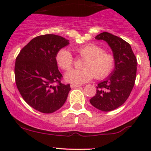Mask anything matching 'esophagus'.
Returning a JSON list of instances; mask_svg holds the SVG:
<instances>
[{
	"mask_svg": "<svg viewBox=\"0 0 151 151\" xmlns=\"http://www.w3.org/2000/svg\"><path fill=\"white\" fill-rule=\"evenodd\" d=\"M70 86H71V88H77V87H80L81 85H77V84H71V85H70Z\"/></svg>",
	"mask_w": 151,
	"mask_h": 151,
	"instance_id": "esophagus-1",
	"label": "esophagus"
}]
</instances>
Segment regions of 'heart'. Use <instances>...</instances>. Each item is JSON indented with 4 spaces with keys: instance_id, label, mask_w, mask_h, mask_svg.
Listing matches in <instances>:
<instances>
[{
    "instance_id": "obj_1",
    "label": "heart",
    "mask_w": 151,
    "mask_h": 151,
    "mask_svg": "<svg viewBox=\"0 0 151 151\" xmlns=\"http://www.w3.org/2000/svg\"><path fill=\"white\" fill-rule=\"evenodd\" d=\"M79 55L84 58L83 69H73L66 73L65 79L74 84H83L92 80L107 77L115 67V58L110 53L105 52L101 47L95 44H88L76 48ZM58 66L64 71H68L74 63V58L66 48L60 49L55 56Z\"/></svg>"
}]
</instances>
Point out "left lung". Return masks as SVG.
<instances>
[{
    "instance_id": "obj_1",
    "label": "left lung",
    "mask_w": 151,
    "mask_h": 151,
    "mask_svg": "<svg viewBox=\"0 0 151 151\" xmlns=\"http://www.w3.org/2000/svg\"><path fill=\"white\" fill-rule=\"evenodd\" d=\"M104 40L111 47L115 58V67L110 75L98 84L96 93L91 104L104 112L114 110L127 100L134 85L137 58L131 45L118 36L103 32L95 37Z\"/></svg>"
}]
</instances>
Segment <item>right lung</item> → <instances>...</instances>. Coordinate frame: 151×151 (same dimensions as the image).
I'll use <instances>...</instances> for the list:
<instances>
[{
  "mask_svg": "<svg viewBox=\"0 0 151 151\" xmlns=\"http://www.w3.org/2000/svg\"><path fill=\"white\" fill-rule=\"evenodd\" d=\"M68 44L58 35H42L32 39L17 57L14 75L18 91L25 102L39 112H55L66 101L71 88L60 82L63 76L55 56Z\"/></svg>",
  "mask_w": 151,
  "mask_h": 151,
  "instance_id": "add662e5",
  "label": "right lung"
}]
</instances>
